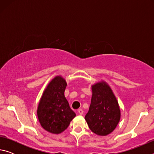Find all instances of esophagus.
Returning a JSON list of instances; mask_svg holds the SVG:
<instances>
[{
    "instance_id": "1",
    "label": "esophagus",
    "mask_w": 154,
    "mask_h": 154,
    "mask_svg": "<svg viewBox=\"0 0 154 154\" xmlns=\"http://www.w3.org/2000/svg\"><path fill=\"white\" fill-rule=\"evenodd\" d=\"M77 112H78V113L80 114V115H82L83 113V111L82 109H79V110L77 111Z\"/></svg>"
}]
</instances>
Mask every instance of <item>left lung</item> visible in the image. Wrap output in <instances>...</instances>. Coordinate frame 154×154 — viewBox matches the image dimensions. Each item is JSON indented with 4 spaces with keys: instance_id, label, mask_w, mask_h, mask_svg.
Returning a JSON list of instances; mask_svg holds the SVG:
<instances>
[{
    "instance_id": "8db88e82",
    "label": "left lung",
    "mask_w": 154,
    "mask_h": 154,
    "mask_svg": "<svg viewBox=\"0 0 154 154\" xmlns=\"http://www.w3.org/2000/svg\"><path fill=\"white\" fill-rule=\"evenodd\" d=\"M92 90L91 104L85 119L94 133L106 136L113 131L120 119L118 102L105 82L96 83Z\"/></svg>"
}]
</instances>
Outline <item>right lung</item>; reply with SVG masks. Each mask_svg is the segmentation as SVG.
I'll return each instance as SVG.
<instances>
[{
	"instance_id": "1",
	"label": "right lung",
	"mask_w": 154,
	"mask_h": 154,
	"mask_svg": "<svg viewBox=\"0 0 154 154\" xmlns=\"http://www.w3.org/2000/svg\"><path fill=\"white\" fill-rule=\"evenodd\" d=\"M66 82L56 76L44 91L37 109L38 119L44 129L52 134L64 131L76 114L64 96Z\"/></svg>"
}]
</instances>
